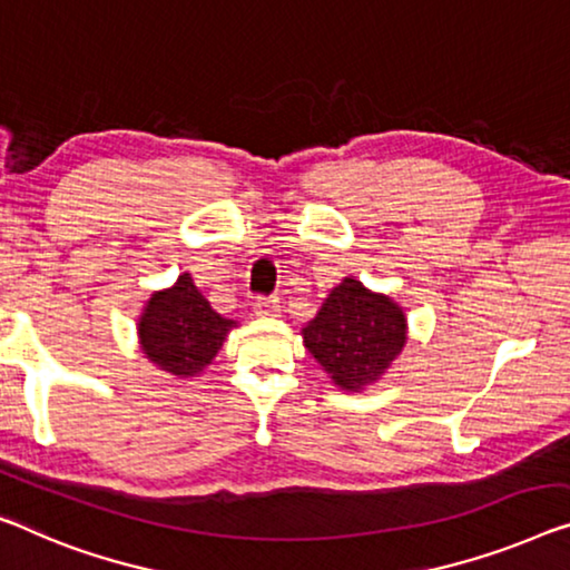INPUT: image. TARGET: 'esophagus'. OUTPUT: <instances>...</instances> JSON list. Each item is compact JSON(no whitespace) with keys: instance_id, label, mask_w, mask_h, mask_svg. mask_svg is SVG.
Returning a JSON list of instances; mask_svg holds the SVG:
<instances>
[{"instance_id":"34e87169","label":"esophagus","mask_w":570,"mask_h":570,"mask_svg":"<svg viewBox=\"0 0 570 570\" xmlns=\"http://www.w3.org/2000/svg\"><path fill=\"white\" fill-rule=\"evenodd\" d=\"M253 312H256L258 317H276V314L282 312V304H278L276 296H256V302H253Z\"/></svg>"}]
</instances>
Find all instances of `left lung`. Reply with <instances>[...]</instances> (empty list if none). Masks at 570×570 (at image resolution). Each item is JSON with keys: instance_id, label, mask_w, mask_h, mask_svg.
<instances>
[{"instance_id": "left-lung-1", "label": "left lung", "mask_w": 570, "mask_h": 570, "mask_svg": "<svg viewBox=\"0 0 570 570\" xmlns=\"http://www.w3.org/2000/svg\"><path fill=\"white\" fill-rule=\"evenodd\" d=\"M304 333V345L347 392L381 379L406 343V320L389 296L355 278L335 286Z\"/></svg>"}]
</instances>
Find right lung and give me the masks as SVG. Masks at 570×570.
I'll use <instances>...</instances> for the list:
<instances>
[{"instance_id":"right-lung-1","label":"right lung","mask_w":570,"mask_h":570,"mask_svg":"<svg viewBox=\"0 0 570 570\" xmlns=\"http://www.w3.org/2000/svg\"><path fill=\"white\" fill-rule=\"evenodd\" d=\"M230 327L233 322L212 309L191 276L184 274L176 286L150 296L140 317V345L156 366L194 376L212 363Z\"/></svg>"}]
</instances>
